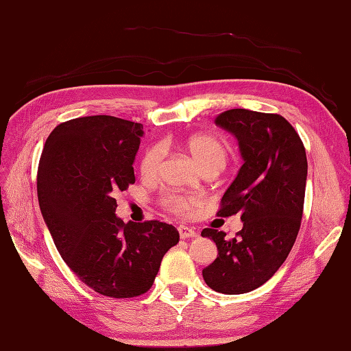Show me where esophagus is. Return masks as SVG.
Listing matches in <instances>:
<instances>
[{"instance_id": "obj_1", "label": "esophagus", "mask_w": 351, "mask_h": 351, "mask_svg": "<svg viewBox=\"0 0 351 351\" xmlns=\"http://www.w3.org/2000/svg\"><path fill=\"white\" fill-rule=\"evenodd\" d=\"M177 229H178V234H180L182 238H194V237H197L195 230L193 228H189V226H184V224H180V226H178Z\"/></svg>"}]
</instances>
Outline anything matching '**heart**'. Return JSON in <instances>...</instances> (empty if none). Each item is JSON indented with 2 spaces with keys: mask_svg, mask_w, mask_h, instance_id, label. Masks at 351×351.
<instances>
[{
  "mask_svg": "<svg viewBox=\"0 0 351 351\" xmlns=\"http://www.w3.org/2000/svg\"><path fill=\"white\" fill-rule=\"evenodd\" d=\"M186 149L200 165L202 169L209 168H224L228 162V149L224 147L220 138L209 134L194 136L186 142ZM165 148L163 145L157 143L145 151L141 162V173L143 177L153 178L158 174L162 167ZM160 204L163 209L176 215H188L194 209L200 208L203 204V197L197 194H176L168 193L162 195Z\"/></svg>",
  "mask_w": 351,
  "mask_h": 351,
  "instance_id": "heart-1",
  "label": "heart"
}]
</instances>
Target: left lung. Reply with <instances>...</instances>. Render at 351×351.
<instances>
[{"label": "left lung", "instance_id": "1", "mask_svg": "<svg viewBox=\"0 0 351 351\" xmlns=\"http://www.w3.org/2000/svg\"><path fill=\"white\" fill-rule=\"evenodd\" d=\"M215 123L237 137L244 160L217 215L241 214L243 229L230 240L223 230H202L218 249L215 261L203 269V280L215 292L240 295L272 278L293 247L307 157L298 133L280 114L234 108L218 114Z\"/></svg>", "mask_w": 351, "mask_h": 351}]
</instances>
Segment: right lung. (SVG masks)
Segmentation results:
<instances>
[{
	"mask_svg": "<svg viewBox=\"0 0 351 351\" xmlns=\"http://www.w3.org/2000/svg\"><path fill=\"white\" fill-rule=\"evenodd\" d=\"M142 123L87 116L59 123L38 167V200L62 260L82 282L110 298L153 286L178 230L158 220L123 223L114 194L136 182Z\"/></svg>",
	"mask_w": 351,
	"mask_h": 351,
	"instance_id": "right-lung-1",
	"label": "right lung"
}]
</instances>
